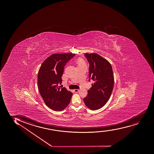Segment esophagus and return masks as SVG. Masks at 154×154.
<instances>
[{
    "label": "esophagus",
    "instance_id": "34e87169",
    "mask_svg": "<svg viewBox=\"0 0 154 154\" xmlns=\"http://www.w3.org/2000/svg\"><path fill=\"white\" fill-rule=\"evenodd\" d=\"M73 91H74L75 92H78L79 91V89H74Z\"/></svg>",
    "mask_w": 154,
    "mask_h": 154
}]
</instances>
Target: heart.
<instances>
[{
    "label": "heart",
    "instance_id": "b5f03b06",
    "mask_svg": "<svg viewBox=\"0 0 154 154\" xmlns=\"http://www.w3.org/2000/svg\"><path fill=\"white\" fill-rule=\"evenodd\" d=\"M78 64H79V65L84 64L83 61L82 60H78Z\"/></svg>",
    "mask_w": 154,
    "mask_h": 154
}]
</instances>
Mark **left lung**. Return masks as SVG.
I'll return each mask as SVG.
<instances>
[{
    "label": "left lung",
    "mask_w": 154,
    "mask_h": 154,
    "mask_svg": "<svg viewBox=\"0 0 154 154\" xmlns=\"http://www.w3.org/2000/svg\"><path fill=\"white\" fill-rule=\"evenodd\" d=\"M89 64V81H93L88 94L84 98L87 107L92 110L104 106L113 90L114 77L111 64L96 53H85Z\"/></svg>",
    "instance_id": "8db88e82"
}]
</instances>
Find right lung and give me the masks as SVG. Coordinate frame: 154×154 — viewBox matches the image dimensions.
Here are the masks:
<instances>
[{
	"instance_id": "1",
	"label": "right lung",
	"mask_w": 154,
	"mask_h": 154,
	"mask_svg": "<svg viewBox=\"0 0 154 154\" xmlns=\"http://www.w3.org/2000/svg\"><path fill=\"white\" fill-rule=\"evenodd\" d=\"M74 53L53 54L42 63L37 76L39 94L46 105L55 111H62L69 105L72 93L58 87L66 64Z\"/></svg>"
}]
</instances>
